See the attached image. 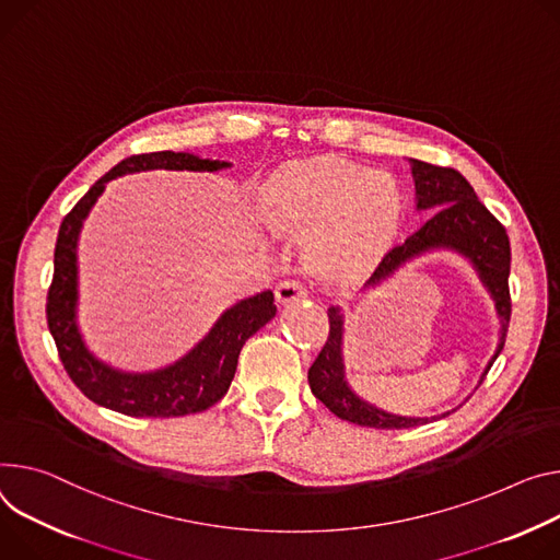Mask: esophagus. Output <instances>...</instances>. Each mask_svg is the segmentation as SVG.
I'll use <instances>...</instances> for the list:
<instances>
[{
  "label": "esophagus",
  "mask_w": 560,
  "mask_h": 560,
  "mask_svg": "<svg viewBox=\"0 0 560 560\" xmlns=\"http://www.w3.org/2000/svg\"><path fill=\"white\" fill-rule=\"evenodd\" d=\"M306 296H308L306 285L294 281V279L281 281L277 285V301L281 303V306H285V303H292V301H299V299H306Z\"/></svg>",
  "instance_id": "esophagus-1"
}]
</instances>
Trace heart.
Wrapping results in <instances>:
<instances>
[{"label": "heart", "instance_id": "heart-1", "mask_svg": "<svg viewBox=\"0 0 560 560\" xmlns=\"http://www.w3.org/2000/svg\"><path fill=\"white\" fill-rule=\"evenodd\" d=\"M270 228L311 234V257L324 268L364 264L393 241L404 191L388 172L339 159L290 165L264 189Z\"/></svg>", "mask_w": 560, "mask_h": 560}]
</instances>
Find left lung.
<instances>
[{"mask_svg":"<svg viewBox=\"0 0 560 560\" xmlns=\"http://www.w3.org/2000/svg\"><path fill=\"white\" fill-rule=\"evenodd\" d=\"M411 174L416 180V210L431 212V219L416 230L404 243L390 247L371 279L364 283L366 288H375L388 277H393L401 266L422 257V254L435 249H448L460 254L463 259L471 264L480 283L493 299L495 315L500 319L498 346L487 362L478 386L487 377L500 354L510 328L512 317V299H510V268H512V247L510 236L504 228L495 221V217L478 200L469 180L451 167H435L416 159H409ZM330 335L326 346L322 348L319 358L308 371V384L313 395L326 404L328 409L352 424L373 427V429H409L418 424H427L438 418H446L455 409L433 416V418H409L395 416L375 404L362 399L346 380L343 366V313L339 306L328 308ZM476 386V388H478Z\"/></svg>","mask_w":560,"mask_h":560,"instance_id":"1","label":"left lung"}]
</instances>
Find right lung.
Listing matches in <instances>:
<instances>
[{"instance_id":"right-lung-1","label":"right lung","mask_w":560,"mask_h":560,"mask_svg":"<svg viewBox=\"0 0 560 560\" xmlns=\"http://www.w3.org/2000/svg\"><path fill=\"white\" fill-rule=\"evenodd\" d=\"M228 167L232 163L200 159L189 151H154L131 156L100 178L65 217L56 243V270L48 288L46 319L69 377L91 401L131 418H180L206 411L228 393L243 343L277 315L272 290L238 299L183 358L142 373L122 371L95 358L82 337L78 324V241L84 219L103 196L107 183L151 170L221 172Z\"/></svg>"}]
</instances>
